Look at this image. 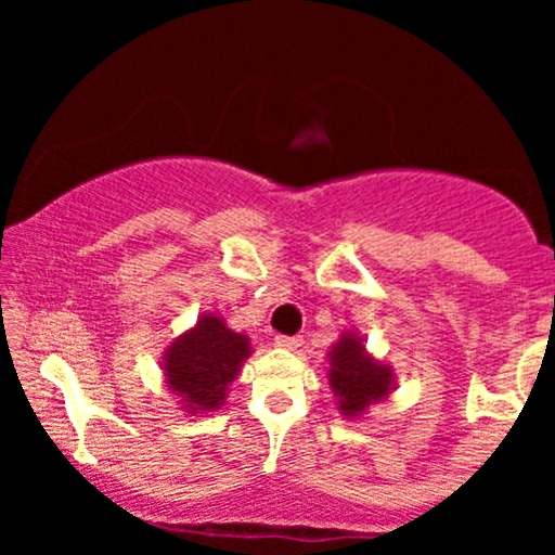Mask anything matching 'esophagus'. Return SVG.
<instances>
[{
  "instance_id": "34e87169",
  "label": "esophagus",
  "mask_w": 555,
  "mask_h": 555,
  "mask_svg": "<svg viewBox=\"0 0 555 555\" xmlns=\"http://www.w3.org/2000/svg\"><path fill=\"white\" fill-rule=\"evenodd\" d=\"M273 344H276L279 349H289V352H295L299 344H302V339H299V336H276Z\"/></svg>"
}]
</instances>
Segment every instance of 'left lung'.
<instances>
[{
  "mask_svg": "<svg viewBox=\"0 0 555 555\" xmlns=\"http://www.w3.org/2000/svg\"><path fill=\"white\" fill-rule=\"evenodd\" d=\"M328 384L341 415L362 417L393 391V371L367 352L358 331H344L328 352Z\"/></svg>",
  "mask_w": 555,
  "mask_h": 555,
  "instance_id": "obj_1",
  "label": "left lung"
}]
</instances>
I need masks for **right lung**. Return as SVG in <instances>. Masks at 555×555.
<instances>
[{
  "instance_id": "obj_1",
  "label": "right lung",
  "mask_w": 555,
  "mask_h": 555,
  "mask_svg": "<svg viewBox=\"0 0 555 555\" xmlns=\"http://www.w3.org/2000/svg\"><path fill=\"white\" fill-rule=\"evenodd\" d=\"M250 352L245 334L229 328L224 318L203 313L195 326L177 336L164 352V384L188 415H208L221 410L229 384L237 378Z\"/></svg>"
}]
</instances>
